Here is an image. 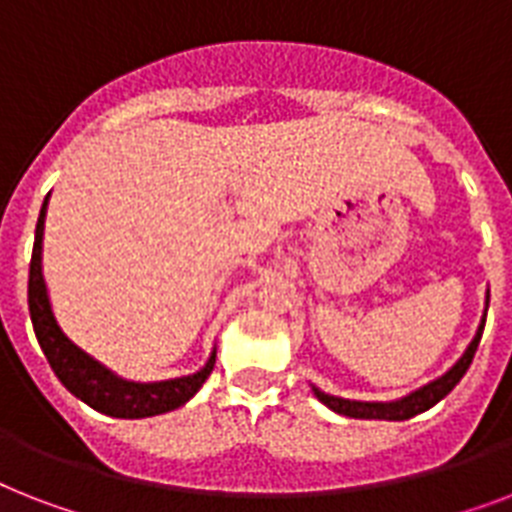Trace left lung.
<instances>
[{
  "instance_id": "8db88e82",
  "label": "left lung",
  "mask_w": 512,
  "mask_h": 512,
  "mask_svg": "<svg viewBox=\"0 0 512 512\" xmlns=\"http://www.w3.org/2000/svg\"><path fill=\"white\" fill-rule=\"evenodd\" d=\"M486 310H489V292H486L484 299V315H481V323L476 328V334H473L471 344L465 347L463 355L455 360L452 368L442 373L439 378L429 381L421 389H415V392L405 394L400 400H389V402H365V400H347V397H336V394H328L323 389H318L315 384H310L313 394L328 410H334L339 415H347V418H363V421H407V418H413L418 413H426L429 407H434L436 402L444 400L447 394L460 384V378L465 376L468 371V365L473 363V355H476V347L481 342V334H484V323H486Z\"/></svg>"
}]
</instances>
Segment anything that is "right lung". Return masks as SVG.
<instances>
[{
  "instance_id": "add662e5",
  "label": "right lung",
  "mask_w": 512,
  "mask_h": 512,
  "mask_svg": "<svg viewBox=\"0 0 512 512\" xmlns=\"http://www.w3.org/2000/svg\"><path fill=\"white\" fill-rule=\"evenodd\" d=\"M47 207L49 194L41 205L36 239H33L31 273H28V310H31V323L41 344V352L47 355L52 371L57 373V378L70 394H76L78 400L94 407L97 413L112 415V418H152V415L170 413V410L186 405L202 389L207 376L213 373L215 347L207 357V363L197 373L165 378V381H131V378H123L120 373L107 368L105 363H99L97 357H91L86 350H81L62 331V326L54 318L44 265H41Z\"/></svg>"
}]
</instances>
